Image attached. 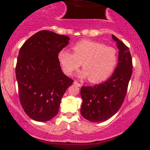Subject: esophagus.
<instances>
[{
    "label": "esophagus",
    "mask_w": 150,
    "mask_h": 150,
    "mask_svg": "<svg viewBox=\"0 0 150 150\" xmlns=\"http://www.w3.org/2000/svg\"><path fill=\"white\" fill-rule=\"evenodd\" d=\"M74 84H75V86H78V87H81V84L80 83H78V81H74Z\"/></svg>",
    "instance_id": "34e87169"
}]
</instances>
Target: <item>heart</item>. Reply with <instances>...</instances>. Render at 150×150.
<instances>
[{"label":"heart","mask_w":150,"mask_h":150,"mask_svg":"<svg viewBox=\"0 0 150 150\" xmlns=\"http://www.w3.org/2000/svg\"><path fill=\"white\" fill-rule=\"evenodd\" d=\"M72 50L73 53L63 49L58 54L60 64L67 75L78 70L83 63L84 69L80 72V77L89 78L92 83H99L110 78L117 65V50L102 43L81 40L72 46Z\"/></svg>","instance_id":"heart-1"}]
</instances>
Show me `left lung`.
I'll list each match as a JSON object with an SVG mask.
<instances>
[{
	"mask_svg": "<svg viewBox=\"0 0 150 150\" xmlns=\"http://www.w3.org/2000/svg\"><path fill=\"white\" fill-rule=\"evenodd\" d=\"M112 38L119 48V62L114 73L103 83L81 87V112L91 122L107 120L118 111L124 102L132 75L133 63L129 48L113 35Z\"/></svg>",
	"mask_w": 150,
	"mask_h": 150,
	"instance_id": "8db88e82",
	"label": "left lung"
}]
</instances>
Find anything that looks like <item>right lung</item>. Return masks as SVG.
Wrapping results in <instances>:
<instances>
[{"mask_svg":"<svg viewBox=\"0 0 150 150\" xmlns=\"http://www.w3.org/2000/svg\"><path fill=\"white\" fill-rule=\"evenodd\" d=\"M69 38L41 30L25 42L16 65L19 96L30 117L45 122L55 117L61 99L73 80L62 72L58 54Z\"/></svg>","mask_w":150,"mask_h":150,"instance_id":"1","label":"right lung"}]
</instances>
